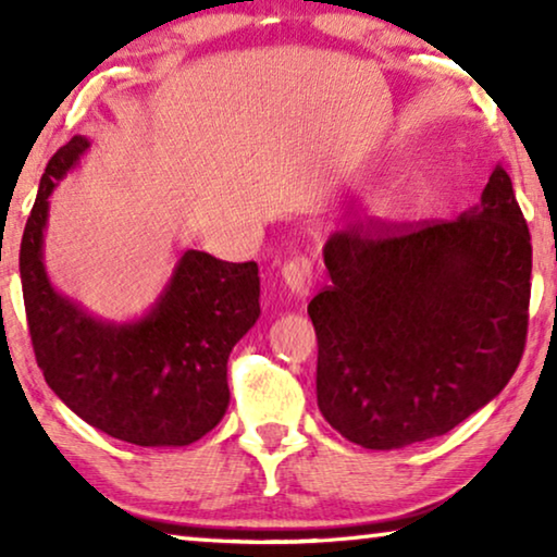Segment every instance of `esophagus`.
I'll return each instance as SVG.
<instances>
[{
	"label": "esophagus",
	"instance_id": "1",
	"mask_svg": "<svg viewBox=\"0 0 557 557\" xmlns=\"http://www.w3.org/2000/svg\"><path fill=\"white\" fill-rule=\"evenodd\" d=\"M281 281H284V286L294 299H307L311 284H314V271H311V263L307 258H292L281 269Z\"/></svg>",
	"mask_w": 557,
	"mask_h": 557
}]
</instances>
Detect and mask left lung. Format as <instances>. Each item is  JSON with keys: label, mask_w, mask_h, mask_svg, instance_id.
<instances>
[{"label": "left lung", "mask_w": 557, "mask_h": 557, "mask_svg": "<svg viewBox=\"0 0 557 557\" xmlns=\"http://www.w3.org/2000/svg\"><path fill=\"white\" fill-rule=\"evenodd\" d=\"M324 265L332 286L309 301L317 403L352 444L391 451L444 436L515 375L532 246L502 164L456 220L339 231Z\"/></svg>", "instance_id": "left-lung-1"}]
</instances>
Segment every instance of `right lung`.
Returning <instances> with one entry per match:
<instances>
[{"label":"right lung","instance_id":"1","mask_svg":"<svg viewBox=\"0 0 557 557\" xmlns=\"http://www.w3.org/2000/svg\"><path fill=\"white\" fill-rule=\"evenodd\" d=\"M90 141L73 136L45 166L20 246L35 357L50 391L94 429L136 446H187L223 421L227 357L261 317L258 265L185 250L147 314L106 322L50 284V195Z\"/></svg>","mask_w":557,"mask_h":557}]
</instances>
